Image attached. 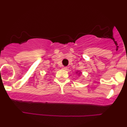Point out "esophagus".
Instances as JSON below:
<instances>
[{"mask_svg": "<svg viewBox=\"0 0 127 127\" xmlns=\"http://www.w3.org/2000/svg\"><path fill=\"white\" fill-rule=\"evenodd\" d=\"M62 68L63 70H67V67H63Z\"/></svg>", "mask_w": 127, "mask_h": 127, "instance_id": "esophagus-1", "label": "esophagus"}]
</instances>
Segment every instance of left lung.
Returning a JSON list of instances; mask_svg holds the SVG:
<instances>
[{"mask_svg":"<svg viewBox=\"0 0 127 127\" xmlns=\"http://www.w3.org/2000/svg\"><path fill=\"white\" fill-rule=\"evenodd\" d=\"M78 71L76 72V73H78ZM81 72H79V75H80V74H81Z\"/></svg>","mask_w":127,"mask_h":127,"instance_id":"left-lung-1","label":"left lung"}]
</instances>
